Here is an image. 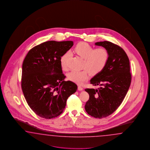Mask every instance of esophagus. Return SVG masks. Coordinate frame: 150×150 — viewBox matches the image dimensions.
Segmentation results:
<instances>
[{
    "instance_id": "34e87169",
    "label": "esophagus",
    "mask_w": 150,
    "mask_h": 150,
    "mask_svg": "<svg viewBox=\"0 0 150 150\" xmlns=\"http://www.w3.org/2000/svg\"><path fill=\"white\" fill-rule=\"evenodd\" d=\"M78 90L79 91H82L83 90V88L81 86H78Z\"/></svg>"
}]
</instances>
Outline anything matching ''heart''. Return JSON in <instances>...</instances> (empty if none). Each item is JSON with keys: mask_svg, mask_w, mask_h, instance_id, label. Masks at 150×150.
I'll return each instance as SVG.
<instances>
[{"mask_svg": "<svg viewBox=\"0 0 150 150\" xmlns=\"http://www.w3.org/2000/svg\"><path fill=\"white\" fill-rule=\"evenodd\" d=\"M74 52L84 59L83 68L85 69L81 71H71L68 74V78L70 81L79 85L88 79L89 71L93 75L101 72L105 69L109 59V53L105 48L100 47L94 49L92 46L84 42L78 43L74 48ZM69 55V53L67 52L60 59V65L64 70L68 68Z\"/></svg>", "mask_w": 150, "mask_h": 150, "instance_id": "1", "label": "heart"}]
</instances>
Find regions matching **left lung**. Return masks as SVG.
I'll use <instances>...</instances> for the list:
<instances>
[{
    "mask_svg": "<svg viewBox=\"0 0 150 150\" xmlns=\"http://www.w3.org/2000/svg\"><path fill=\"white\" fill-rule=\"evenodd\" d=\"M108 50L109 59L105 69L90 80L98 89L86 88L89 100L85 108L87 113L96 118H105L121 105L130 86L132 75L127 54L119 45L108 41L95 43Z\"/></svg>",
    "mask_w": 150,
    "mask_h": 150,
    "instance_id": "1",
    "label": "left lung"
}]
</instances>
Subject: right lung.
Listing matches in <instances>:
<instances>
[{
    "mask_svg": "<svg viewBox=\"0 0 150 150\" xmlns=\"http://www.w3.org/2000/svg\"><path fill=\"white\" fill-rule=\"evenodd\" d=\"M73 41H50L29 50L23 64L21 87L27 104L42 118L59 116L77 85L64 81L60 59L73 46Z\"/></svg>",
    "mask_w": 150,
    "mask_h": 150,
    "instance_id": "obj_1",
    "label": "right lung"
}]
</instances>
